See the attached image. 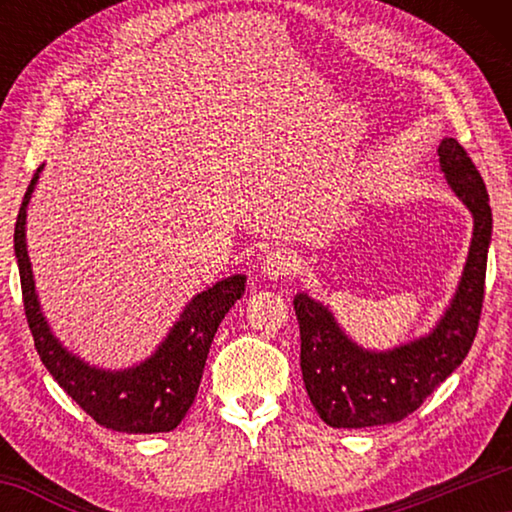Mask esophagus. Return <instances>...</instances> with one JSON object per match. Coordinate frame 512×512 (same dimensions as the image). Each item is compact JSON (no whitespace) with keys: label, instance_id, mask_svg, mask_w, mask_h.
I'll use <instances>...</instances> for the list:
<instances>
[{"label":"esophagus","instance_id":"esophagus-1","mask_svg":"<svg viewBox=\"0 0 512 512\" xmlns=\"http://www.w3.org/2000/svg\"><path fill=\"white\" fill-rule=\"evenodd\" d=\"M296 266L298 259L289 248H273L264 257L262 275L268 277V280H280V277H287L296 271Z\"/></svg>","mask_w":512,"mask_h":512}]
</instances>
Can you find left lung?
<instances>
[{"label": "left lung", "mask_w": 512, "mask_h": 512, "mask_svg": "<svg viewBox=\"0 0 512 512\" xmlns=\"http://www.w3.org/2000/svg\"><path fill=\"white\" fill-rule=\"evenodd\" d=\"M438 155L449 187L474 216V232L452 305L433 332L388 352H370L345 336L323 302L307 293L293 298L302 379L311 404L329 427L363 429L404 420L461 366L472 348L492 237L490 198L481 173L454 137L440 142Z\"/></svg>", "instance_id": "8db88e82"}]
</instances>
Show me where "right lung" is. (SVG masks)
<instances>
[{
    "instance_id": "right-lung-1",
    "label": "right lung",
    "mask_w": 512,
    "mask_h": 512,
    "mask_svg": "<svg viewBox=\"0 0 512 512\" xmlns=\"http://www.w3.org/2000/svg\"><path fill=\"white\" fill-rule=\"evenodd\" d=\"M42 167L33 173L20 214L15 221V257L20 268L24 314L33 334V343L45 368L60 388L101 424L124 433H160L176 429L192 406L201 384L207 352L219 323L230 307L244 296L246 275H232L216 282L180 314L167 339L149 359L126 370H99L67 352L51 334L36 296V282L27 253V205Z\"/></svg>"
}]
</instances>
